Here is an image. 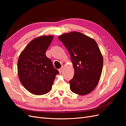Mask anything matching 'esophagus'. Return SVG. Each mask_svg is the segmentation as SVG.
Wrapping results in <instances>:
<instances>
[{"label":"esophagus","mask_w":126,"mask_h":126,"mask_svg":"<svg viewBox=\"0 0 126 126\" xmlns=\"http://www.w3.org/2000/svg\"><path fill=\"white\" fill-rule=\"evenodd\" d=\"M63 68H64V67H63V66H62V67H61L60 69L58 70H59V72L60 73H61V72H62L63 71Z\"/></svg>","instance_id":"obj_1"}]
</instances>
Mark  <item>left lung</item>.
<instances>
[{"mask_svg":"<svg viewBox=\"0 0 126 126\" xmlns=\"http://www.w3.org/2000/svg\"><path fill=\"white\" fill-rule=\"evenodd\" d=\"M70 55L75 69L69 81L72 92L86 95L94 90L99 81L103 67V57L97 43L79 32H71L59 36Z\"/></svg>","mask_w":126,"mask_h":126,"instance_id":"obj_1","label":"left lung"}]
</instances>
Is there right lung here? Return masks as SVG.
Listing matches in <instances>:
<instances>
[{
	"label": "right lung",
	"instance_id": "obj_1",
	"mask_svg": "<svg viewBox=\"0 0 126 126\" xmlns=\"http://www.w3.org/2000/svg\"><path fill=\"white\" fill-rule=\"evenodd\" d=\"M53 36H40L27 45L19 57L17 69L22 85L31 93L41 95L51 89L58 70L46 56Z\"/></svg>",
	"mask_w": 126,
	"mask_h": 126
}]
</instances>
